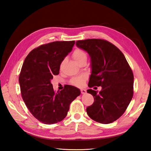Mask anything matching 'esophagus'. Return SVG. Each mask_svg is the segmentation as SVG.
Listing matches in <instances>:
<instances>
[{"label": "esophagus", "instance_id": "34e87169", "mask_svg": "<svg viewBox=\"0 0 151 151\" xmlns=\"http://www.w3.org/2000/svg\"><path fill=\"white\" fill-rule=\"evenodd\" d=\"M81 94H85L87 93V91H86V90H85V89H81Z\"/></svg>", "mask_w": 151, "mask_h": 151}]
</instances>
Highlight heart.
<instances>
[{"instance_id":"b5f03b06","label":"heart","mask_w":151,"mask_h":151,"mask_svg":"<svg viewBox=\"0 0 151 151\" xmlns=\"http://www.w3.org/2000/svg\"><path fill=\"white\" fill-rule=\"evenodd\" d=\"M73 58L75 60V61L77 63H79L82 60L87 59V55L86 53L81 49H76L73 53ZM86 79L85 76H81L78 77H73L71 80V83L73 85H75L76 86H81L83 84L84 82Z\"/></svg>"}]
</instances>
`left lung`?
<instances>
[{
  "label": "left lung",
  "mask_w": 151,
  "mask_h": 151,
  "mask_svg": "<svg viewBox=\"0 0 151 151\" xmlns=\"http://www.w3.org/2000/svg\"><path fill=\"white\" fill-rule=\"evenodd\" d=\"M76 46L89 54L91 72L88 86H101V90L88 89L93 104L86 108L93 120L108 124L119 118L133 97L134 75L124 55L106 40L87 39L76 42Z\"/></svg>",
  "instance_id": "left-lung-1"
}]
</instances>
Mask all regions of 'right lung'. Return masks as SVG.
Wrapping results in <instances>:
<instances>
[{
    "instance_id": "obj_1",
    "label": "right lung",
    "mask_w": 151,
    "mask_h": 151,
    "mask_svg": "<svg viewBox=\"0 0 151 151\" xmlns=\"http://www.w3.org/2000/svg\"><path fill=\"white\" fill-rule=\"evenodd\" d=\"M74 44L75 41H69L41 45L32 50L22 64L19 77L22 98L32 115L45 124L64 119L70 104L81 94L79 89L70 85L55 93L51 83Z\"/></svg>"
}]
</instances>
